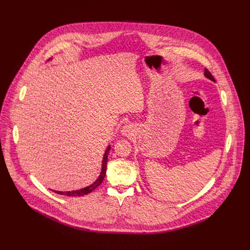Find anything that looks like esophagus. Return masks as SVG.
Instances as JSON below:
<instances>
[{
	"label": "esophagus",
	"instance_id": "34e87169",
	"mask_svg": "<svg viewBox=\"0 0 250 250\" xmlns=\"http://www.w3.org/2000/svg\"><path fill=\"white\" fill-rule=\"evenodd\" d=\"M122 132H123V134H125V136L130 137V136H132V135H133V133H134V128H133V126H132V125H125V126L123 127Z\"/></svg>",
	"mask_w": 250,
	"mask_h": 250
}]
</instances>
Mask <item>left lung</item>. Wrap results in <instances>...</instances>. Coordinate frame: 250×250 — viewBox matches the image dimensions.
I'll return each mask as SVG.
<instances>
[{"mask_svg":"<svg viewBox=\"0 0 250 250\" xmlns=\"http://www.w3.org/2000/svg\"><path fill=\"white\" fill-rule=\"evenodd\" d=\"M205 76H206L207 78L210 79L211 81H215V78H213V76L210 74V72H209V71H208L207 68L205 69Z\"/></svg>","mask_w":250,"mask_h":250,"instance_id":"1","label":"left lung"}]
</instances>
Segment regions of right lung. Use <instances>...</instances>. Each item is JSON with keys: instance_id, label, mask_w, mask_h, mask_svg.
I'll use <instances>...</instances> for the list:
<instances>
[{"instance_id": "obj_1", "label": "right lung", "mask_w": 250, "mask_h": 250, "mask_svg": "<svg viewBox=\"0 0 250 250\" xmlns=\"http://www.w3.org/2000/svg\"><path fill=\"white\" fill-rule=\"evenodd\" d=\"M111 149V146H108V148H106L105 152H104V158H103V163H102V171H101V174L99 176L98 179L90 186L86 187V188H83V189H80V190H76V191H67V192H59V191H54L55 193L57 194H60V195H65V196H69V197H80V196H84V195H87L89 193H91L92 191H94L97 187H99L101 185V183L103 182L104 178V175H105V171H106V162H108V155H109V151Z\"/></svg>"}]
</instances>
